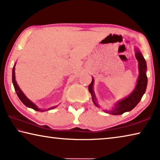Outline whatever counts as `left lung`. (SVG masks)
I'll return each instance as SVG.
<instances>
[{"instance_id": "1", "label": "left lung", "mask_w": 160, "mask_h": 160, "mask_svg": "<svg viewBox=\"0 0 160 160\" xmlns=\"http://www.w3.org/2000/svg\"><path fill=\"white\" fill-rule=\"evenodd\" d=\"M136 59L138 60L139 62V75L138 80V84L136 85L135 89L134 90L132 93L128 98L124 99L122 101H120L117 104L116 108L111 111H105V112L112 114V115H121L125 112H129L132 110L135 106L139 102L142 98L143 95L145 92L147 85H148V77L146 75V70H147V64L146 61L144 60V57L142 55V53L139 51L138 50H136L135 52ZM93 83L94 80L92 78V82L88 86V90L92 95V101L94 104L96 106H98V104L95 102V97L94 95L93 92Z\"/></svg>"}]
</instances>
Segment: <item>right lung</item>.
I'll return each instance as SVG.
<instances>
[{"instance_id": "obj_1", "label": "right lung", "mask_w": 160, "mask_h": 160, "mask_svg": "<svg viewBox=\"0 0 160 160\" xmlns=\"http://www.w3.org/2000/svg\"><path fill=\"white\" fill-rule=\"evenodd\" d=\"M12 83H13L14 88H15V90H16V92L17 95L18 96V98L20 100H21V102L23 103L25 106H27V107L33 109V110H36V111H39V112H44V111H46V110H52V109H54L55 108L57 107V106H55V107H52L49 109H48V110H41V109H39L38 108L37 106L35 105L34 103H32L30 100H28V99L26 98V96L24 95L23 92H22L21 90L20 89L18 85H17L16 79H15V66L13 67V68H12Z\"/></svg>"}]
</instances>
